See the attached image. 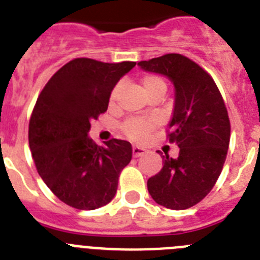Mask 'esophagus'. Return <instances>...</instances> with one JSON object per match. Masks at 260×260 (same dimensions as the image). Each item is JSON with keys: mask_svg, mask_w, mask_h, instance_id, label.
<instances>
[{"mask_svg": "<svg viewBox=\"0 0 260 260\" xmlns=\"http://www.w3.org/2000/svg\"><path fill=\"white\" fill-rule=\"evenodd\" d=\"M144 153H146V150H144V148H141V147H133V156H134V157L143 156Z\"/></svg>", "mask_w": 260, "mask_h": 260, "instance_id": "34e87169", "label": "esophagus"}]
</instances>
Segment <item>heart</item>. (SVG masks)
Returning <instances> with one entry per match:
<instances>
[{
    "instance_id": "obj_1",
    "label": "heart",
    "mask_w": 260,
    "mask_h": 260,
    "mask_svg": "<svg viewBox=\"0 0 260 260\" xmlns=\"http://www.w3.org/2000/svg\"><path fill=\"white\" fill-rule=\"evenodd\" d=\"M139 88H141L142 93L146 96L147 99L152 98V96L160 95L164 96L167 92V83L161 77L155 74H147L141 78L139 80ZM119 92H121V87H114L113 91L110 92L109 96V108L114 109L117 108L119 99ZM153 125L148 122H143V121H137V119H132L127 121L125 125L122 126L123 134L132 139L134 142H144L147 138L150 137V133L152 130Z\"/></svg>"
}]
</instances>
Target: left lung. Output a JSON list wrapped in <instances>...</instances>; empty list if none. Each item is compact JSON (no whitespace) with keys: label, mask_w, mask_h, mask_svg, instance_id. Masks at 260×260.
<instances>
[{"label":"left lung","mask_w":260,"mask_h":260,"mask_svg":"<svg viewBox=\"0 0 260 260\" xmlns=\"http://www.w3.org/2000/svg\"><path fill=\"white\" fill-rule=\"evenodd\" d=\"M144 71L165 75L174 86L169 142L178 157H162L161 171L148 178L153 201L171 210H186L212 190L224 167L231 122L219 88L198 63L177 53L138 62Z\"/></svg>","instance_id":"1"}]
</instances>
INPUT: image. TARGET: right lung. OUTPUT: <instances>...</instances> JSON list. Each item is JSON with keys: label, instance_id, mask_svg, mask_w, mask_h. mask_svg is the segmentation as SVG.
Returning a JSON list of instances; mask_svg holds the SVG:
<instances>
[{"label": "right lung", "instance_id": "right-lung-1", "mask_svg": "<svg viewBox=\"0 0 260 260\" xmlns=\"http://www.w3.org/2000/svg\"><path fill=\"white\" fill-rule=\"evenodd\" d=\"M135 62L107 63L75 58L49 79L36 102L28 143L36 169L59 201L77 210H96L114 198L132 144L110 139L98 146L91 121L107 112L112 89Z\"/></svg>", "mask_w": 260, "mask_h": 260}]
</instances>
